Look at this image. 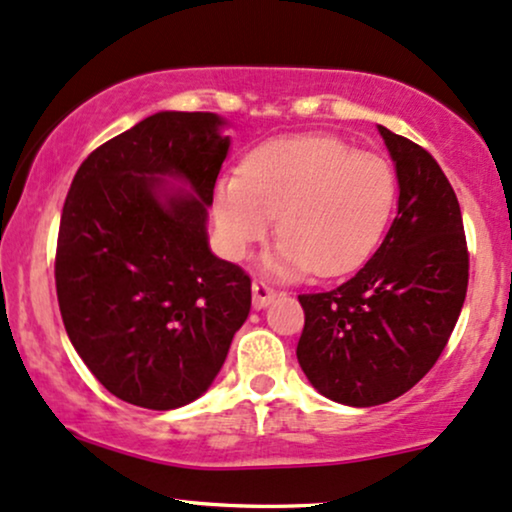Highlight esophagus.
I'll use <instances>...</instances> for the list:
<instances>
[{
	"mask_svg": "<svg viewBox=\"0 0 512 512\" xmlns=\"http://www.w3.org/2000/svg\"><path fill=\"white\" fill-rule=\"evenodd\" d=\"M251 294H254L256 308H266L270 301H275V296H277L273 285H268L266 280H254V285H251Z\"/></svg>",
	"mask_w": 512,
	"mask_h": 512,
	"instance_id": "esophagus-1",
	"label": "esophagus"
}]
</instances>
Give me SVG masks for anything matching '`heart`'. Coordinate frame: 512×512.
<instances>
[{"label":"heart","mask_w":512,"mask_h":512,"mask_svg":"<svg viewBox=\"0 0 512 512\" xmlns=\"http://www.w3.org/2000/svg\"><path fill=\"white\" fill-rule=\"evenodd\" d=\"M399 178L372 151L334 135H294L256 147L242 173L223 175L213 192L218 242L242 258L268 237L277 216L282 239L268 268L280 275L313 270L353 273L375 254L394 216Z\"/></svg>","instance_id":"heart-1"}]
</instances>
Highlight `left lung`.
Instances as JSON below:
<instances>
[{
    "label": "left lung",
    "mask_w": 512,
    "mask_h": 512,
    "mask_svg": "<svg viewBox=\"0 0 512 512\" xmlns=\"http://www.w3.org/2000/svg\"><path fill=\"white\" fill-rule=\"evenodd\" d=\"M399 178V213L351 280L299 294L296 358L320 394L380 406L415 387L449 342L468 292L470 254L449 178L420 144L387 128Z\"/></svg>",
    "instance_id": "1"
}]
</instances>
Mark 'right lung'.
Segmentation results:
<instances>
[{"label": "right lung", "mask_w": 512, "mask_h": 512, "mask_svg": "<svg viewBox=\"0 0 512 512\" xmlns=\"http://www.w3.org/2000/svg\"><path fill=\"white\" fill-rule=\"evenodd\" d=\"M216 113L161 111L80 163L63 204L54 280L68 339L118 399L151 410L199 399L251 308V277L211 254L230 137ZM161 174L194 195L165 189Z\"/></svg>", "instance_id": "right-lung-1"}]
</instances>
